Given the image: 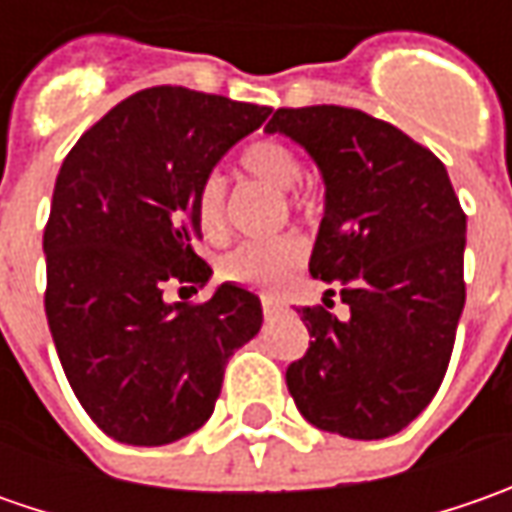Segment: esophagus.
<instances>
[{"instance_id":"esophagus-1","label":"esophagus","mask_w":512,"mask_h":512,"mask_svg":"<svg viewBox=\"0 0 512 512\" xmlns=\"http://www.w3.org/2000/svg\"><path fill=\"white\" fill-rule=\"evenodd\" d=\"M282 310H285V305H282V302H276V299H270V296H265V299H262V313H265V319H276Z\"/></svg>"}]
</instances>
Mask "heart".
<instances>
[{"mask_svg":"<svg viewBox=\"0 0 512 512\" xmlns=\"http://www.w3.org/2000/svg\"><path fill=\"white\" fill-rule=\"evenodd\" d=\"M242 168L247 176H253L256 182L273 187V190H290L299 185L302 179V159L299 153L279 142V139H262L256 145L242 153ZM290 202H296V193L290 196ZM196 222L202 236L210 242H219L227 236V182L222 173H207L205 179L196 187ZM307 245L302 236L285 233V236H273V239H259V242H245V245L233 247L222 259V276L227 282L236 285L256 287L273 293L282 285H287L299 267L305 265Z\"/></svg>","mask_w":512,"mask_h":512,"instance_id":"heart-1","label":"heart"}]
</instances>
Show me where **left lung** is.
Instances as JSON below:
<instances>
[{"label": "left lung", "mask_w": 512, "mask_h": 512, "mask_svg": "<svg viewBox=\"0 0 512 512\" xmlns=\"http://www.w3.org/2000/svg\"><path fill=\"white\" fill-rule=\"evenodd\" d=\"M285 133L325 176V219L310 276L330 282L347 319L299 307L307 353L287 390L307 422L347 439H384L413 422L442 384L464 310V216L442 159L370 113L279 108Z\"/></svg>", "instance_id": "obj_1"}]
</instances>
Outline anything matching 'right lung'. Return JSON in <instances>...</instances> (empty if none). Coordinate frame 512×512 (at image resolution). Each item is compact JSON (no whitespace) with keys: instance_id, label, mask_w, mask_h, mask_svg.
<instances>
[{"instance_id":"right-lung-1","label":"right lung","mask_w":512,"mask_h":512,"mask_svg":"<svg viewBox=\"0 0 512 512\" xmlns=\"http://www.w3.org/2000/svg\"><path fill=\"white\" fill-rule=\"evenodd\" d=\"M265 105L159 85L110 108L65 156L45 225V313L79 404L110 439L159 447L199 430L225 364L262 327V302L222 285L207 302L165 287H205L210 265L196 187Z\"/></svg>"}]
</instances>
